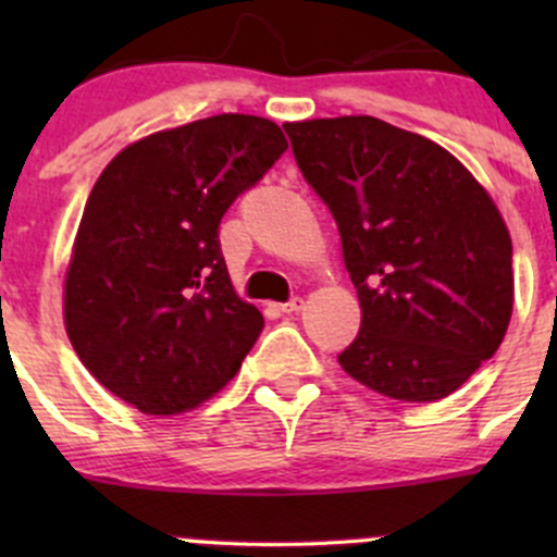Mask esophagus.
Returning a JSON list of instances; mask_svg holds the SVG:
<instances>
[{
  "label": "esophagus",
  "instance_id": "34e87169",
  "mask_svg": "<svg viewBox=\"0 0 557 557\" xmlns=\"http://www.w3.org/2000/svg\"><path fill=\"white\" fill-rule=\"evenodd\" d=\"M301 305H305V299H301V296H294V299H288L285 305H280L277 310L280 312H299Z\"/></svg>",
  "mask_w": 557,
  "mask_h": 557
}]
</instances>
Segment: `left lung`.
<instances>
[{
  "label": "left lung",
  "mask_w": 557,
  "mask_h": 557,
  "mask_svg": "<svg viewBox=\"0 0 557 557\" xmlns=\"http://www.w3.org/2000/svg\"><path fill=\"white\" fill-rule=\"evenodd\" d=\"M283 128L334 215L361 305L342 369L398 401L450 396L512 318V239L493 199L445 148L380 117Z\"/></svg>",
  "instance_id": "1"
}]
</instances>
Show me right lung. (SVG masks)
Masks as SVG:
<instances>
[{
	"mask_svg": "<svg viewBox=\"0 0 557 557\" xmlns=\"http://www.w3.org/2000/svg\"><path fill=\"white\" fill-rule=\"evenodd\" d=\"M285 148L277 123L226 112L150 134L99 174L64 323L83 367L139 412L199 407L256 345L263 318L234 294L218 228Z\"/></svg>",
	"mask_w": 557,
	"mask_h": 557,
	"instance_id": "right-lung-1",
	"label": "right lung"
}]
</instances>
